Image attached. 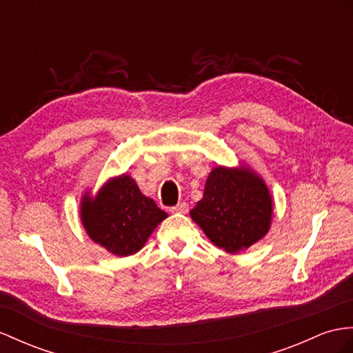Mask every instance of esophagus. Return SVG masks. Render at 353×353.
<instances>
[{
  "label": "esophagus",
  "instance_id": "1",
  "mask_svg": "<svg viewBox=\"0 0 353 353\" xmlns=\"http://www.w3.org/2000/svg\"><path fill=\"white\" fill-rule=\"evenodd\" d=\"M169 211H170V212H181V214H185V212H188V205H187L185 202H181V203L175 205V206H172V208H169Z\"/></svg>",
  "mask_w": 353,
  "mask_h": 353
}]
</instances>
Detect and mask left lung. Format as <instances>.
<instances>
[{
    "label": "left lung",
    "mask_w": 353,
    "mask_h": 353,
    "mask_svg": "<svg viewBox=\"0 0 353 353\" xmlns=\"http://www.w3.org/2000/svg\"><path fill=\"white\" fill-rule=\"evenodd\" d=\"M272 202L262 179L248 169H214L202 199L190 211L205 235L220 248L236 253L268 232Z\"/></svg>",
    "instance_id": "obj_1"
}]
</instances>
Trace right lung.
<instances>
[{"instance_id":"1","label":"right lung","mask_w":353,"mask_h":353,"mask_svg":"<svg viewBox=\"0 0 353 353\" xmlns=\"http://www.w3.org/2000/svg\"><path fill=\"white\" fill-rule=\"evenodd\" d=\"M166 217L128 175L110 179L94 199L85 196L81 206V219L90 238L117 256L139 252Z\"/></svg>"}]
</instances>
